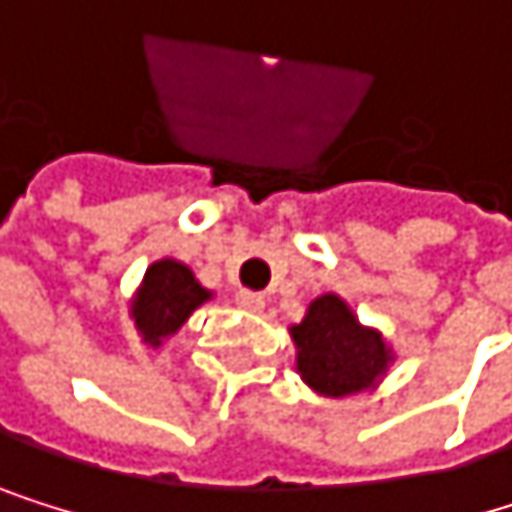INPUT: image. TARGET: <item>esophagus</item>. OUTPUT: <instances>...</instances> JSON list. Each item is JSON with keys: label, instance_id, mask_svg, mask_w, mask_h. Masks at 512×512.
Segmentation results:
<instances>
[{"label": "esophagus", "instance_id": "1", "mask_svg": "<svg viewBox=\"0 0 512 512\" xmlns=\"http://www.w3.org/2000/svg\"><path fill=\"white\" fill-rule=\"evenodd\" d=\"M236 304L242 307V310H248V313H261L264 310V294H258V291H236Z\"/></svg>", "mask_w": 512, "mask_h": 512}]
</instances>
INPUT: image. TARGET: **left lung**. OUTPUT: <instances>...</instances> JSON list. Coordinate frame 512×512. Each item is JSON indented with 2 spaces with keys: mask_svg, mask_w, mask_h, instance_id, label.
Returning <instances> with one entry per match:
<instances>
[{
  "mask_svg": "<svg viewBox=\"0 0 512 512\" xmlns=\"http://www.w3.org/2000/svg\"><path fill=\"white\" fill-rule=\"evenodd\" d=\"M288 331L301 381L328 399L375 390L396 359L384 334L362 325L341 294L331 291L310 301L304 319Z\"/></svg>",
  "mask_w": 512,
  "mask_h": 512,
  "instance_id": "left-lung-1",
  "label": "left lung"
}]
</instances>
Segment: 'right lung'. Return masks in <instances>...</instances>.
I'll list each match as a JSON object with an SVG mask.
<instances>
[{
    "label": "right lung",
    "mask_w": 512,
    "mask_h": 512,
    "mask_svg": "<svg viewBox=\"0 0 512 512\" xmlns=\"http://www.w3.org/2000/svg\"><path fill=\"white\" fill-rule=\"evenodd\" d=\"M211 301V291L193 276V270L174 258L153 261L131 298V319L144 344L159 347L165 338L178 334L181 325Z\"/></svg>",
    "instance_id": "obj_1"
}]
</instances>
